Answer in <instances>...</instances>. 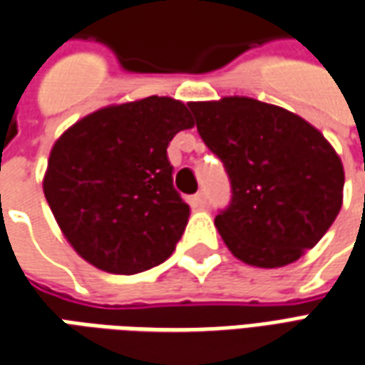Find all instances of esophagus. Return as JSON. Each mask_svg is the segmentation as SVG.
I'll use <instances>...</instances> for the list:
<instances>
[{
  "instance_id": "34e87169",
  "label": "esophagus",
  "mask_w": 365,
  "mask_h": 365,
  "mask_svg": "<svg viewBox=\"0 0 365 365\" xmlns=\"http://www.w3.org/2000/svg\"><path fill=\"white\" fill-rule=\"evenodd\" d=\"M195 201L199 207H205V205H207V195H205V191H199V193H197Z\"/></svg>"
}]
</instances>
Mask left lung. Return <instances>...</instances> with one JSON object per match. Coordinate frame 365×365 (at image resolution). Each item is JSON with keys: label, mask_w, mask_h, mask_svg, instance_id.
<instances>
[{"label": "left lung", "mask_w": 365, "mask_h": 365, "mask_svg": "<svg viewBox=\"0 0 365 365\" xmlns=\"http://www.w3.org/2000/svg\"><path fill=\"white\" fill-rule=\"evenodd\" d=\"M190 108L230 175L232 203L215 224L232 255L259 269L306 255L342 207L344 168L333 145L298 114L250 96Z\"/></svg>", "instance_id": "8db88e82"}]
</instances>
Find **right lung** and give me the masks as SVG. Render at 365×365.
Returning <instances> with one entry per match:
<instances>
[{
    "label": "right lung",
    "instance_id": "add662e5",
    "mask_svg": "<svg viewBox=\"0 0 365 365\" xmlns=\"http://www.w3.org/2000/svg\"><path fill=\"white\" fill-rule=\"evenodd\" d=\"M187 106L170 96L110 104L53 143L42 190L61 234L86 263L135 274L174 253L191 210L174 190L166 148L195 125Z\"/></svg>",
    "mask_w": 365,
    "mask_h": 365
}]
</instances>
